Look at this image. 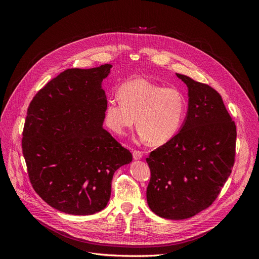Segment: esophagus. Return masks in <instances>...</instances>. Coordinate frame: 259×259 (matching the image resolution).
Returning <instances> with one entry per match:
<instances>
[{"mask_svg":"<svg viewBox=\"0 0 259 259\" xmlns=\"http://www.w3.org/2000/svg\"><path fill=\"white\" fill-rule=\"evenodd\" d=\"M143 152L142 151H138V150H134L133 151V158H134L135 160H140L143 158Z\"/></svg>","mask_w":259,"mask_h":259,"instance_id":"1","label":"esophagus"}]
</instances>
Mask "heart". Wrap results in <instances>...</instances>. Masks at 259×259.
Masks as SVG:
<instances>
[{
  "instance_id": "1",
  "label": "heart",
  "mask_w": 259,
  "mask_h": 259,
  "mask_svg": "<svg viewBox=\"0 0 259 259\" xmlns=\"http://www.w3.org/2000/svg\"><path fill=\"white\" fill-rule=\"evenodd\" d=\"M186 112L187 99L179 90L135 79L121 85L119 96L108 99L105 116L107 126L117 135L137 122L140 136L159 146L177 134Z\"/></svg>"
}]
</instances>
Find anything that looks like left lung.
<instances>
[{"label":"left lung","mask_w":259,"mask_h":259,"mask_svg":"<svg viewBox=\"0 0 259 259\" xmlns=\"http://www.w3.org/2000/svg\"><path fill=\"white\" fill-rule=\"evenodd\" d=\"M188 88L183 126L146 159L151 170L147 202L154 214L180 221L207 208L231 174L237 128L209 85L176 73Z\"/></svg>","instance_id":"obj_1"}]
</instances>
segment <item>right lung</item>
<instances>
[{
    "instance_id": "obj_1",
    "label": "right lung",
    "mask_w": 259,
    "mask_h": 259,
    "mask_svg": "<svg viewBox=\"0 0 259 259\" xmlns=\"http://www.w3.org/2000/svg\"><path fill=\"white\" fill-rule=\"evenodd\" d=\"M111 65L68 69L37 92L22 133V153L33 189L66 214L104 209L117 168L132 153L103 127L107 105L101 88Z\"/></svg>"
}]
</instances>
